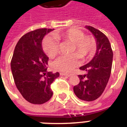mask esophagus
Segmentation results:
<instances>
[{
    "instance_id": "34e87169",
    "label": "esophagus",
    "mask_w": 127,
    "mask_h": 127,
    "mask_svg": "<svg viewBox=\"0 0 127 127\" xmlns=\"http://www.w3.org/2000/svg\"><path fill=\"white\" fill-rule=\"evenodd\" d=\"M60 74L61 76H68V77H69V76H70V74H66V73H62V72H61L60 73Z\"/></svg>"
}]
</instances>
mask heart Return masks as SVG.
<instances>
[{
  "label": "heart",
  "mask_w": 127,
  "mask_h": 127,
  "mask_svg": "<svg viewBox=\"0 0 127 127\" xmlns=\"http://www.w3.org/2000/svg\"><path fill=\"white\" fill-rule=\"evenodd\" d=\"M55 38L64 42L72 43L70 56H61L53 62L55 69L63 72H68L78 65V56L82 59H88L94 53L95 43L92 36L84 35L82 31L70 28L63 32L55 33ZM43 49L48 57L52 58L58 53L59 45L55 39L46 37L43 41Z\"/></svg>",
  "instance_id": "obj_1"
}]
</instances>
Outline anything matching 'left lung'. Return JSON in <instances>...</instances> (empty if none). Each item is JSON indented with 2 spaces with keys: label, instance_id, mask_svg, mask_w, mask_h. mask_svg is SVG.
Returning <instances> with one entry per match:
<instances>
[{
  "label": "left lung",
  "instance_id": "1",
  "mask_svg": "<svg viewBox=\"0 0 127 127\" xmlns=\"http://www.w3.org/2000/svg\"><path fill=\"white\" fill-rule=\"evenodd\" d=\"M94 35L97 50L94 57L80 69L86 72L78 75L79 84L74 86V92L79 99L86 101L95 100L102 94L111 72L113 51L108 38L104 33L92 26H86Z\"/></svg>",
  "mask_w": 127,
  "mask_h": 127
}]
</instances>
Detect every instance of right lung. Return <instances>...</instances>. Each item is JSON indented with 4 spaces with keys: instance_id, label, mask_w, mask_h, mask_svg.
<instances>
[{
    "instance_id": "1",
    "label": "right lung",
    "mask_w": 127,
    "mask_h": 127,
    "mask_svg": "<svg viewBox=\"0 0 127 127\" xmlns=\"http://www.w3.org/2000/svg\"><path fill=\"white\" fill-rule=\"evenodd\" d=\"M53 30L41 28L24 35L11 60L15 84L24 98L33 104H43L51 98V85L59 76V72L47 71L49 58L41 45L44 36Z\"/></svg>"
}]
</instances>
